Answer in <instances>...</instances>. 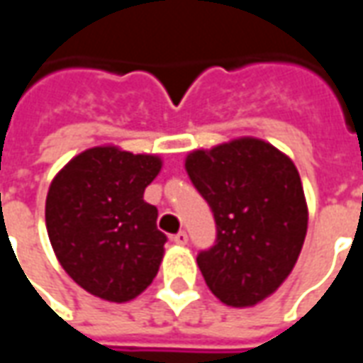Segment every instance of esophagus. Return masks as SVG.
Masks as SVG:
<instances>
[{
    "label": "esophagus",
    "mask_w": 363,
    "mask_h": 363,
    "mask_svg": "<svg viewBox=\"0 0 363 363\" xmlns=\"http://www.w3.org/2000/svg\"><path fill=\"white\" fill-rule=\"evenodd\" d=\"M173 241L177 245H186L189 243V235H186L184 231H181V233H177V235L173 237Z\"/></svg>",
    "instance_id": "1"
}]
</instances>
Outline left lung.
I'll return each instance as SVG.
<instances>
[{"label": "left lung", "mask_w": 363, "mask_h": 363, "mask_svg": "<svg viewBox=\"0 0 363 363\" xmlns=\"http://www.w3.org/2000/svg\"><path fill=\"white\" fill-rule=\"evenodd\" d=\"M184 169L210 204L218 239L198 255L208 288L229 307H252L288 278L307 233V200L294 161L243 135L190 151Z\"/></svg>", "instance_id": "left-lung-1"}]
</instances>
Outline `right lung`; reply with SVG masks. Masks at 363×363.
Here are the masks:
<instances>
[{"instance_id": "right-lung-1", "label": "right lung", "mask_w": 363, "mask_h": 363, "mask_svg": "<svg viewBox=\"0 0 363 363\" xmlns=\"http://www.w3.org/2000/svg\"><path fill=\"white\" fill-rule=\"evenodd\" d=\"M163 159L118 145L82 151L52 179L46 229L67 276L91 296L126 303L157 276L167 237L143 190Z\"/></svg>"}]
</instances>
